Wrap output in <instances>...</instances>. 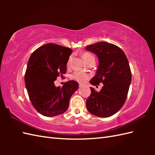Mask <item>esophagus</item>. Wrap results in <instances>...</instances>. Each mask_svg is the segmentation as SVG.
Listing matches in <instances>:
<instances>
[{
    "label": "esophagus",
    "instance_id": "esophagus-1",
    "mask_svg": "<svg viewBox=\"0 0 155 155\" xmlns=\"http://www.w3.org/2000/svg\"><path fill=\"white\" fill-rule=\"evenodd\" d=\"M79 86H80V87H81V86H82V84H79Z\"/></svg>",
    "mask_w": 155,
    "mask_h": 155
}]
</instances>
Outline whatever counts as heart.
<instances>
[{
  "label": "heart",
  "mask_w": 155,
  "mask_h": 155,
  "mask_svg": "<svg viewBox=\"0 0 155 155\" xmlns=\"http://www.w3.org/2000/svg\"><path fill=\"white\" fill-rule=\"evenodd\" d=\"M82 57L84 60L85 62H87V63L89 62L91 59L94 58L93 55H92L89 52H84L82 53L81 54ZM71 60H72V57H70L68 58V61H67V65L68 66L70 65L71 62ZM71 78L73 81H77V83H80V84H84L86 83V82L90 78V75L86 73V72H79V71H77L74 72V73H72L71 75Z\"/></svg>",
  "instance_id": "heart-1"
}]
</instances>
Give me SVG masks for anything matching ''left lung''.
Returning <instances> with one entry per match:
<instances>
[{"label":"left lung","mask_w":155,"mask_h":155,"mask_svg":"<svg viewBox=\"0 0 155 155\" xmlns=\"http://www.w3.org/2000/svg\"><path fill=\"white\" fill-rule=\"evenodd\" d=\"M87 50L96 54L99 61L97 74L90 83L103 87L100 92L91 88L86 101L90 113L99 117L114 114L123 106L131 82V71L126 55L117 45L100 42L88 45Z\"/></svg>","instance_id":"1"}]
</instances>
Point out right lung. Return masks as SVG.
Listing matches in <instances>:
<instances>
[{"label":"right lung","mask_w":155,"mask_h":155,"mask_svg":"<svg viewBox=\"0 0 155 155\" xmlns=\"http://www.w3.org/2000/svg\"><path fill=\"white\" fill-rule=\"evenodd\" d=\"M72 49L48 43L32 52L25 74L26 88L32 106L45 117H54L68 109L71 96L77 90L74 81L56 87L54 81L67 72Z\"/></svg>","instance_id":"right-lung-1"}]
</instances>
